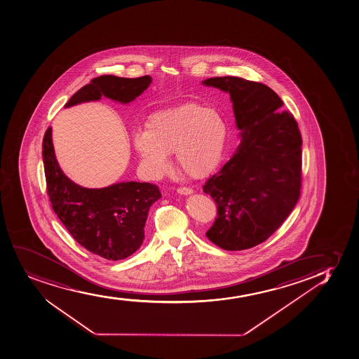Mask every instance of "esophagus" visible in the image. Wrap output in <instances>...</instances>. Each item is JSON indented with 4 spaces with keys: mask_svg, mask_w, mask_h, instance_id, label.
I'll use <instances>...</instances> for the list:
<instances>
[{
    "mask_svg": "<svg viewBox=\"0 0 359 359\" xmlns=\"http://www.w3.org/2000/svg\"><path fill=\"white\" fill-rule=\"evenodd\" d=\"M177 192L182 194V196H189V194H192L193 189H189V187H180V189H177Z\"/></svg>",
    "mask_w": 359,
    "mask_h": 359,
    "instance_id": "esophagus-1",
    "label": "esophagus"
}]
</instances>
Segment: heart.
I'll return each instance as SVG.
<instances>
[{
	"label": "heart",
	"instance_id": "heart-1",
	"mask_svg": "<svg viewBox=\"0 0 359 359\" xmlns=\"http://www.w3.org/2000/svg\"><path fill=\"white\" fill-rule=\"evenodd\" d=\"M228 124L215 109L197 103L154 112L147 128L133 133L131 141L148 177L158 179L170 168V153L191 177L216 170L228 142Z\"/></svg>",
	"mask_w": 359,
	"mask_h": 359
}]
</instances>
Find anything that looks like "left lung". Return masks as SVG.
Listing matches in <instances>:
<instances>
[{"label":"left lung","mask_w":359,"mask_h":359,"mask_svg":"<svg viewBox=\"0 0 359 359\" xmlns=\"http://www.w3.org/2000/svg\"><path fill=\"white\" fill-rule=\"evenodd\" d=\"M201 84L230 95L241 137L232 158L203 187L218 211L206 236L225 250H244L269 238L297 205L302 139L266 85L229 76Z\"/></svg>","instance_id":"left-lung-1"}]
</instances>
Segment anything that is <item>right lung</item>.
Wrapping results in <instances>:
<instances>
[{"instance_id":"right-lung-1","label":"right lung","mask_w":359,"mask_h":359,"mask_svg":"<svg viewBox=\"0 0 359 359\" xmlns=\"http://www.w3.org/2000/svg\"><path fill=\"white\" fill-rule=\"evenodd\" d=\"M151 83V76H100L78 90L65 108L100 100L102 96L128 104ZM43 158L52 208L81 247L110 261L126 259L141 247L148 211L161 198L158 186L137 182H117L103 189L78 185L58 165L50 127L43 136Z\"/></svg>"}]
</instances>
